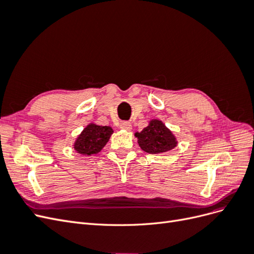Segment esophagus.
Masks as SVG:
<instances>
[{
    "label": "esophagus",
    "mask_w": 254,
    "mask_h": 254,
    "mask_svg": "<svg viewBox=\"0 0 254 254\" xmlns=\"http://www.w3.org/2000/svg\"><path fill=\"white\" fill-rule=\"evenodd\" d=\"M120 128L124 129V130H130L131 129V124H130L129 122H122L120 125Z\"/></svg>",
    "instance_id": "34e87169"
}]
</instances>
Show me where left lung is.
<instances>
[{
  "instance_id": "left-lung-1",
  "label": "left lung",
  "mask_w": 254,
  "mask_h": 254,
  "mask_svg": "<svg viewBox=\"0 0 254 254\" xmlns=\"http://www.w3.org/2000/svg\"><path fill=\"white\" fill-rule=\"evenodd\" d=\"M140 147L148 153H162L175 148L177 141L175 135L162 122L151 120L149 125L141 132H136Z\"/></svg>"
}]
</instances>
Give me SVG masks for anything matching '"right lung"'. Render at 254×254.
Returning <instances> with one entry per match:
<instances>
[{
	"instance_id": "obj_1",
	"label": "right lung",
	"mask_w": 254,
	"mask_h": 254,
	"mask_svg": "<svg viewBox=\"0 0 254 254\" xmlns=\"http://www.w3.org/2000/svg\"><path fill=\"white\" fill-rule=\"evenodd\" d=\"M112 133L113 130L109 126L89 124L75 141L74 148L78 153L86 156L97 153L109 141Z\"/></svg>"
}]
</instances>
